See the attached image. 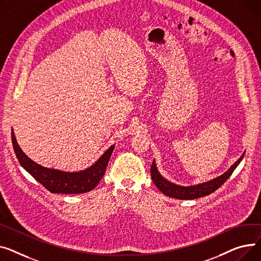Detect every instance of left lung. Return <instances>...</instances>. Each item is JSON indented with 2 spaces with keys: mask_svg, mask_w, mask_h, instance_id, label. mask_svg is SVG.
I'll return each mask as SVG.
<instances>
[{
  "mask_svg": "<svg viewBox=\"0 0 261 261\" xmlns=\"http://www.w3.org/2000/svg\"><path fill=\"white\" fill-rule=\"evenodd\" d=\"M244 156V152L242 156L228 168V170L222 174L221 176L212 179L207 182L203 183H199V185L196 186H190V187H183V186H178L176 183H173L171 181L166 180L157 170V165L155 160L152 161L151 166H150V174H151V179L154 181L155 186L161 191L164 195L180 199V200H193V199H197L200 197L207 196L212 194L213 192H215L218 190L223 183L227 180V178L232 175L237 165L241 162L242 158Z\"/></svg>",
  "mask_w": 261,
  "mask_h": 261,
  "instance_id": "obj_1",
  "label": "left lung"
}]
</instances>
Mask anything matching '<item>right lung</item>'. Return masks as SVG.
<instances>
[{
    "instance_id": "1",
    "label": "right lung",
    "mask_w": 261,
    "mask_h": 261,
    "mask_svg": "<svg viewBox=\"0 0 261 261\" xmlns=\"http://www.w3.org/2000/svg\"><path fill=\"white\" fill-rule=\"evenodd\" d=\"M11 140L15 155L24 170L46 190L55 194H83L94 190L101 181L115 148V144L112 145L93 165L83 171L64 172L44 167L25 155L15 139L13 129L11 130Z\"/></svg>"
}]
</instances>
